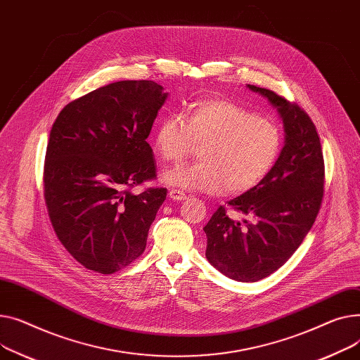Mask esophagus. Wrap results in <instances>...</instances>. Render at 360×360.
Here are the masks:
<instances>
[{
	"mask_svg": "<svg viewBox=\"0 0 360 360\" xmlns=\"http://www.w3.org/2000/svg\"><path fill=\"white\" fill-rule=\"evenodd\" d=\"M168 196H170V199H173V200H184L186 199V195L183 192H180V190H177V188H170V190H168Z\"/></svg>",
	"mask_w": 360,
	"mask_h": 360,
	"instance_id": "esophagus-1",
	"label": "esophagus"
}]
</instances>
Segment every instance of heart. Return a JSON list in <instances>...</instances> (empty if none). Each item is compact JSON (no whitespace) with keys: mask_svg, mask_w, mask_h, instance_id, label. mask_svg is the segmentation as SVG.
<instances>
[{"mask_svg":"<svg viewBox=\"0 0 360 360\" xmlns=\"http://www.w3.org/2000/svg\"><path fill=\"white\" fill-rule=\"evenodd\" d=\"M196 145L199 162L167 172L164 183L209 195H240L262 183L276 165L283 148L278 123L259 117L225 98L192 105L187 117L172 113L160 120L154 148L165 162H180Z\"/></svg>","mask_w":360,"mask_h":360,"instance_id":"heart-1","label":"heart"}]
</instances>
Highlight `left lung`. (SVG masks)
<instances>
[{
	"label": "left lung",
	"instance_id": "1",
	"mask_svg": "<svg viewBox=\"0 0 360 360\" xmlns=\"http://www.w3.org/2000/svg\"><path fill=\"white\" fill-rule=\"evenodd\" d=\"M266 97L285 126V146L270 174L228 205L252 218L231 219L225 206L203 228L206 259L225 276L257 282L283 266L309 232L324 196V158L311 117L267 89L247 86Z\"/></svg>",
	"mask_w": 360,
	"mask_h": 360
}]
</instances>
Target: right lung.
<instances>
[{"mask_svg":"<svg viewBox=\"0 0 360 360\" xmlns=\"http://www.w3.org/2000/svg\"><path fill=\"white\" fill-rule=\"evenodd\" d=\"M167 96L154 81L112 82L68 103L52 126L44 168L49 219L89 270L112 274L146 247L167 188H132L157 177L146 138Z\"/></svg>","mask_w":360,"mask_h":360,"instance_id":"obj_1","label":"right lung"}]
</instances>
